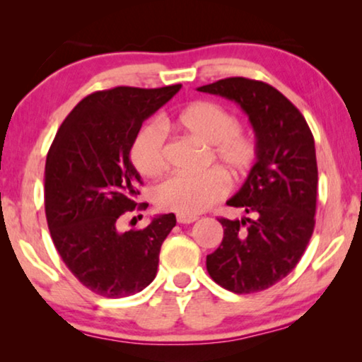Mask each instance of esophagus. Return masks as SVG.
<instances>
[{"label": "esophagus", "mask_w": 362, "mask_h": 362, "mask_svg": "<svg viewBox=\"0 0 362 362\" xmlns=\"http://www.w3.org/2000/svg\"><path fill=\"white\" fill-rule=\"evenodd\" d=\"M197 220H198L197 215H177V221H179L180 225H190V223Z\"/></svg>", "instance_id": "34e87169"}]
</instances>
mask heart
I'll use <instances>...</instances> for the list:
<instances>
[{
    "label": "heart",
    "mask_w": 362,
    "mask_h": 362,
    "mask_svg": "<svg viewBox=\"0 0 362 362\" xmlns=\"http://www.w3.org/2000/svg\"><path fill=\"white\" fill-rule=\"evenodd\" d=\"M167 128L205 146V167L216 164L231 179L246 175L257 159V142L238 128V119L211 101H195L170 119ZM131 160L146 177L159 175L165 167L164 141L157 124H146L131 146ZM226 179L210 169L200 175H175L156 188L157 206L179 215H197L225 195Z\"/></svg>",
    "instance_id": "obj_1"
}]
</instances>
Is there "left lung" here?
Wrapping results in <instances>:
<instances>
[{"label":"left lung","instance_id":"1","mask_svg":"<svg viewBox=\"0 0 362 362\" xmlns=\"http://www.w3.org/2000/svg\"><path fill=\"white\" fill-rule=\"evenodd\" d=\"M198 91L241 106L257 142V159L226 202L252 218H220L223 241L206 256V271L234 293L261 292L288 276L313 234L317 154L302 113L264 81L231 77Z\"/></svg>","mask_w":362,"mask_h":362}]
</instances>
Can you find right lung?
Returning a JSON list of instances; mask_svg holds the SVG:
<instances>
[{"instance_id":"right-lung-1","label":"right lung","mask_w":362,"mask_h":362,"mask_svg":"<svg viewBox=\"0 0 362 362\" xmlns=\"http://www.w3.org/2000/svg\"><path fill=\"white\" fill-rule=\"evenodd\" d=\"M180 88L95 91L65 118L49 149L44 197L50 236L69 271L101 297H129L154 281L160 246L177 223L169 213L144 230H118L119 218L136 208L142 183L129 159L132 141Z\"/></svg>"}]
</instances>
